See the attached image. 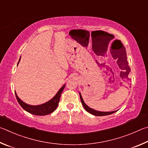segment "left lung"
<instances>
[{
  "mask_svg": "<svg viewBox=\"0 0 148 148\" xmlns=\"http://www.w3.org/2000/svg\"><path fill=\"white\" fill-rule=\"evenodd\" d=\"M126 53V52H125ZM80 98H81V103L82 105H83L84 108H85V110H86L88 112H89L90 114H92L94 115V116H107V115H110V114H112L114 113L116 111H112V112H99V111H97V110H95L94 109H92V108H90L88 106H87L86 104H85L83 99H82V97L81 96V94H80Z\"/></svg>",
  "mask_w": 148,
  "mask_h": 148,
  "instance_id": "1",
  "label": "left lung"
}]
</instances>
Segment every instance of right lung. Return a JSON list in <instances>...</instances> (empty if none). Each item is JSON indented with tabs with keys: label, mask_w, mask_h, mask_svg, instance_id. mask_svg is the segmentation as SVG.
I'll use <instances>...</instances> for the list:
<instances>
[{
	"label": "right lung",
	"mask_w": 148,
	"mask_h": 148,
	"mask_svg": "<svg viewBox=\"0 0 148 148\" xmlns=\"http://www.w3.org/2000/svg\"><path fill=\"white\" fill-rule=\"evenodd\" d=\"M18 64H19V62H18ZM65 86H66V84H64V86L60 89L58 93H57L55 96H54L53 99L49 101L48 102L44 103V104L37 106H32L26 104V103L23 102L18 97L16 93L15 92V94L18 103H19V104L21 105V107L23 109L27 111L28 112L34 115L45 116L53 112V111L55 110L57 107H58L60 98L61 94L62 92H63Z\"/></svg>",
	"instance_id": "obj_1"
}]
</instances>
